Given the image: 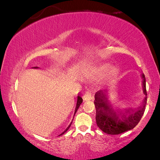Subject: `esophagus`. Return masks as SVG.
<instances>
[{
    "mask_svg": "<svg viewBox=\"0 0 160 160\" xmlns=\"http://www.w3.org/2000/svg\"><path fill=\"white\" fill-rule=\"evenodd\" d=\"M82 98H83V100H84V101H87V100H91V98H92L91 94L89 93V92H85L84 94V95L82 96Z\"/></svg>",
    "mask_w": 160,
    "mask_h": 160,
    "instance_id": "34e87169",
    "label": "esophagus"
}]
</instances>
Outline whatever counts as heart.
Returning <instances> with one entry per match:
<instances>
[{
  "label": "heart",
  "instance_id": "heart-1",
  "mask_svg": "<svg viewBox=\"0 0 160 160\" xmlns=\"http://www.w3.org/2000/svg\"><path fill=\"white\" fill-rule=\"evenodd\" d=\"M110 65L104 63V64H100L95 65V66L91 67L86 73V76L87 78H100L103 77L106 73H108L110 70V74L111 76L117 75L118 73V68L117 67H111Z\"/></svg>",
  "mask_w": 160,
  "mask_h": 160
}]
</instances>
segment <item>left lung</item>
<instances>
[{
    "instance_id": "obj_1",
    "label": "left lung",
    "mask_w": 160,
    "mask_h": 160,
    "mask_svg": "<svg viewBox=\"0 0 160 160\" xmlns=\"http://www.w3.org/2000/svg\"><path fill=\"white\" fill-rule=\"evenodd\" d=\"M142 78L143 93L146 96L147 93L144 74H142ZM106 93V90H99L95 95V119L98 128L102 132L109 135H119L134 128L143 117L147 98H144L142 104L137 108H129L124 111L121 109L114 111L108 103Z\"/></svg>"
}]
</instances>
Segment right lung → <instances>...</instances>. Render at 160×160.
Returning a JSON list of instances; mask_svg holds the SVG:
<instances>
[{
    "label": "right lung",
    "mask_w": 160,
    "mask_h": 160,
    "mask_svg": "<svg viewBox=\"0 0 160 160\" xmlns=\"http://www.w3.org/2000/svg\"><path fill=\"white\" fill-rule=\"evenodd\" d=\"M33 68H38V67H33ZM82 101H83L82 98H81V97H80V96H78V97H77V102H76V108H75V111H74V115H75V114H76V111H77V110H78V108H79L80 105H81V103H82ZM71 124H72V122H71V124H69V126H68V128H67L66 129H65V130L64 131H63V132H62V133H61V134H60V135H60H60H63V134H64V133H65V132H67V130H68V129H69V128H70V127H71Z\"/></svg>",
    "instance_id": "1"
}]
</instances>
